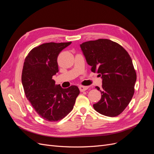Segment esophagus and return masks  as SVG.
Here are the masks:
<instances>
[{
	"instance_id": "1",
	"label": "esophagus",
	"mask_w": 154,
	"mask_h": 154,
	"mask_svg": "<svg viewBox=\"0 0 154 154\" xmlns=\"http://www.w3.org/2000/svg\"><path fill=\"white\" fill-rule=\"evenodd\" d=\"M88 88V87H87V86H83V85L79 86V89H80V91L81 92L85 91L87 90Z\"/></svg>"
}]
</instances>
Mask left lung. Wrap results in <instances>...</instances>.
<instances>
[{"mask_svg":"<svg viewBox=\"0 0 154 154\" xmlns=\"http://www.w3.org/2000/svg\"><path fill=\"white\" fill-rule=\"evenodd\" d=\"M80 48L91 71L102 78L101 100L93 105L97 112L109 117L119 115L134 94L137 75L132 58L122 45L109 39L83 42Z\"/></svg>","mask_w":154,"mask_h":154,"instance_id":"8db88e82","label":"left lung"}]
</instances>
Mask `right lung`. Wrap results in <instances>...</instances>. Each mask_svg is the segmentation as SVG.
Returning <instances> with one entry per match:
<instances>
[{
    "label": "right lung",
    "instance_id": "add662e5",
    "mask_svg": "<svg viewBox=\"0 0 154 154\" xmlns=\"http://www.w3.org/2000/svg\"><path fill=\"white\" fill-rule=\"evenodd\" d=\"M71 44L45 43L32 49L26 57L22 83L27 99L36 113L48 122L61 120L71 112L80 90L72 85H55L53 76L58 72V56Z\"/></svg>",
    "mask_w": 154,
    "mask_h": 154
}]
</instances>
